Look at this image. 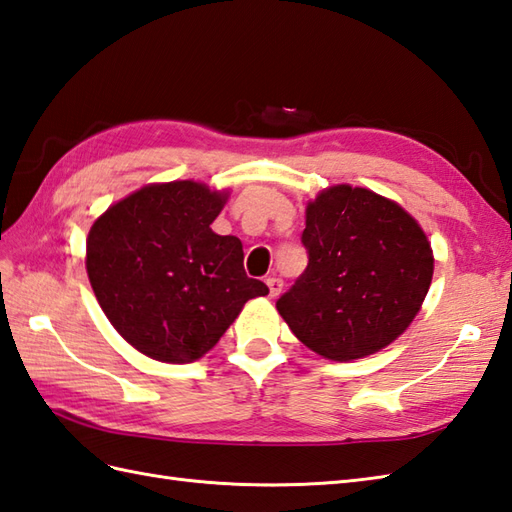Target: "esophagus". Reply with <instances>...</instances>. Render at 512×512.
Listing matches in <instances>:
<instances>
[{"mask_svg":"<svg viewBox=\"0 0 512 512\" xmlns=\"http://www.w3.org/2000/svg\"><path fill=\"white\" fill-rule=\"evenodd\" d=\"M266 285H268V290H270V296H279L281 290H283V281L279 277H268Z\"/></svg>","mask_w":512,"mask_h":512,"instance_id":"34e87169","label":"esophagus"}]
</instances>
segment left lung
<instances>
[{"label":"left lung","mask_w":512,"mask_h":512,"mask_svg":"<svg viewBox=\"0 0 512 512\" xmlns=\"http://www.w3.org/2000/svg\"><path fill=\"white\" fill-rule=\"evenodd\" d=\"M307 268L277 301L292 334L349 362L397 340L432 283L430 242L408 211L371 189L334 185L305 211Z\"/></svg>","instance_id":"obj_1"}]
</instances>
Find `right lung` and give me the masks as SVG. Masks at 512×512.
Segmentation results:
<instances>
[{"label":"right lung","mask_w":512,"mask_h":512,"mask_svg":"<svg viewBox=\"0 0 512 512\" xmlns=\"http://www.w3.org/2000/svg\"><path fill=\"white\" fill-rule=\"evenodd\" d=\"M227 194L194 181L157 183L115 202L87 237V275L102 312L152 360L187 364L216 347L248 299L242 242L218 235Z\"/></svg>","instance_id":"obj_1"}]
</instances>
